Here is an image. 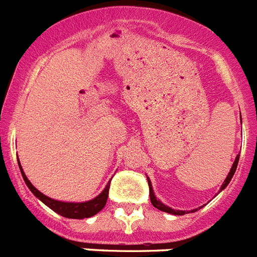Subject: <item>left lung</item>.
I'll return each mask as SVG.
<instances>
[{
  "mask_svg": "<svg viewBox=\"0 0 257 257\" xmlns=\"http://www.w3.org/2000/svg\"><path fill=\"white\" fill-rule=\"evenodd\" d=\"M238 161H239V154H238V156L235 157V161H234V163H233V166H231L230 171H229L228 176H226V179H225V180H224V183H222V185H221V189H220V190L225 189V188H226V185H228V184L230 183L231 178H233V175H234L235 170H237ZM148 184H149V196H151V202H152V205H153L154 207H156V208H158V210H161V211H163V212H169V213H172V215H184V213H189V212H190V211L172 210V208H171V207H169V206L163 205L162 202H161L160 199H157V198H156V196H154L153 188H152V183H151V180H149V178H148ZM199 208H201V207H199ZM196 211H197V208H196V210H192V212H196Z\"/></svg>",
  "mask_w": 257,
  "mask_h": 257,
  "instance_id": "8db88e82",
  "label": "left lung"
}]
</instances>
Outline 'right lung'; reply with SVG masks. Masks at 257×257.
I'll return each mask as SVG.
<instances>
[{"label": "right lung", "mask_w": 257, "mask_h": 257, "mask_svg": "<svg viewBox=\"0 0 257 257\" xmlns=\"http://www.w3.org/2000/svg\"><path fill=\"white\" fill-rule=\"evenodd\" d=\"M18 163H19V169L20 172L23 175V179L26 181L27 187L31 189V192L37 197L40 201H42L47 207L51 208L52 211H55L56 213L61 215V216L68 217V219H85V217H91L94 215H96L99 211H101L104 208L106 203V199H108V193H109V185L110 183L106 184V187L104 188L103 192L99 194L97 197H95L94 199L87 202H81V203H73V202H61L56 201V199H52L50 197L45 196L40 190L36 189L33 185H32L31 181L27 179L26 174L23 171L22 165H20L19 160H18Z\"/></svg>", "instance_id": "add662e5"}]
</instances>
